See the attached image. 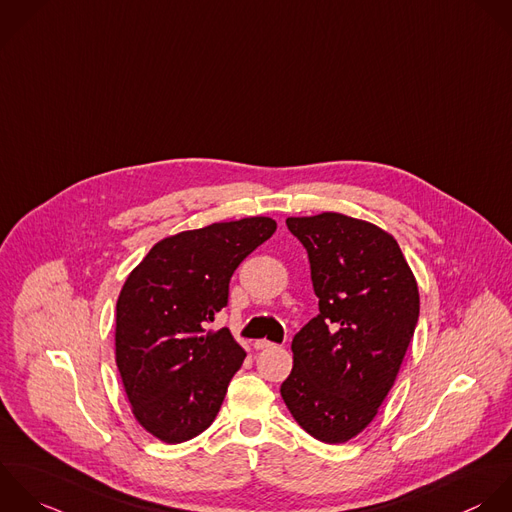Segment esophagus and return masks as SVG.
<instances>
[{
	"label": "esophagus",
	"instance_id": "34e87169",
	"mask_svg": "<svg viewBox=\"0 0 512 512\" xmlns=\"http://www.w3.org/2000/svg\"><path fill=\"white\" fill-rule=\"evenodd\" d=\"M253 347H255L257 351H267V349H273L275 343H271V341H267V339H259V341H255Z\"/></svg>",
	"mask_w": 512,
	"mask_h": 512
}]
</instances>
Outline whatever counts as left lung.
<instances>
[{
    "label": "left lung",
    "mask_w": 512,
    "mask_h": 512,
    "mask_svg": "<svg viewBox=\"0 0 512 512\" xmlns=\"http://www.w3.org/2000/svg\"><path fill=\"white\" fill-rule=\"evenodd\" d=\"M305 245L319 315L293 339L281 397L303 431L327 445L371 425L393 389L419 321L417 279L397 239L343 213L289 217Z\"/></svg>",
    "instance_id": "1"
}]
</instances>
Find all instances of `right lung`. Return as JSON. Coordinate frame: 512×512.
Masks as SVG:
<instances>
[{
    "label": "right lung",
    "mask_w": 512,
    "mask_h": 512,
    "mask_svg": "<svg viewBox=\"0 0 512 512\" xmlns=\"http://www.w3.org/2000/svg\"><path fill=\"white\" fill-rule=\"evenodd\" d=\"M277 229L245 217L157 241L127 275L115 311V363L135 421L177 445L217 417L247 353L205 325L227 305L239 263Z\"/></svg>",
    "instance_id": "1"
}]
</instances>
